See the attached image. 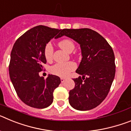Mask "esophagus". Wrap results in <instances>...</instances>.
<instances>
[{"label":"esophagus","mask_w":131,"mask_h":131,"mask_svg":"<svg viewBox=\"0 0 131 131\" xmlns=\"http://www.w3.org/2000/svg\"><path fill=\"white\" fill-rule=\"evenodd\" d=\"M60 80H61V82H62V83H63V82L65 81H66V79H64V78H60Z\"/></svg>","instance_id":"34e87169"}]
</instances>
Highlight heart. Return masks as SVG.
Returning a JSON list of instances; mask_svg holds the SVG:
<instances>
[{"label":"heart","instance_id":"obj_1","mask_svg":"<svg viewBox=\"0 0 131 131\" xmlns=\"http://www.w3.org/2000/svg\"><path fill=\"white\" fill-rule=\"evenodd\" d=\"M58 45L61 48L67 52H71L75 48V45L72 40L69 39H62L58 42ZM52 45L50 42L46 44L44 48V56L45 59L50 62L53 58ZM77 68V66L74 62H68L64 63H57L50 68V72L56 76L60 77H66L69 75L71 71H74Z\"/></svg>","mask_w":131,"mask_h":131}]
</instances>
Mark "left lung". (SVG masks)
Segmentation results:
<instances>
[{
	"mask_svg": "<svg viewBox=\"0 0 131 131\" xmlns=\"http://www.w3.org/2000/svg\"><path fill=\"white\" fill-rule=\"evenodd\" d=\"M63 35L79 44L83 56L76 70L83 77L73 79L75 85L69 92V102L77 110H90L100 104L110 92L115 73L113 49L91 29H63L59 36Z\"/></svg>",
	"mask_w": 131,
	"mask_h": 131,
	"instance_id": "1",
	"label": "left lung"
}]
</instances>
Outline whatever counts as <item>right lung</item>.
<instances>
[{"label":"right lung","instance_id":"1","mask_svg":"<svg viewBox=\"0 0 131 131\" xmlns=\"http://www.w3.org/2000/svg\"><path fill=\"white\" fill-rule=\"evenodd\" d=\"M61 31L44 25L36 26L19 37L14 45L9 74L18 97L27 106L42 109L52 103L53 92L61 80L53 75L45 79L39 73L43 70V63H47L45 46ZM59 35L56 39L60 37Z\"/></svg>","mask_w":131,"mask_h":131}]
</instances>
